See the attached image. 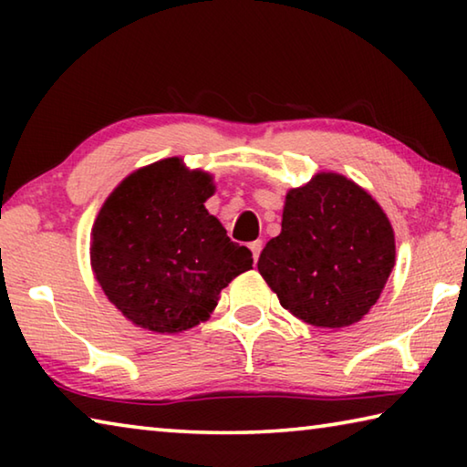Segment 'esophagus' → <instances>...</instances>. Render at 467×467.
I'll return each instance as SVG.
<instances>
[{
	"instance_id": "obj_1",
	"label": "esophagus",
	"mask_w": 467,
	"mask_h": 467,
	"mask_svg": "<svg viewBox=\"0 0 467 467\" xmlns=\"http://www.w3.org/2000/svg\"><path fill=\"white\" fill-rule=\"evenodd\" d=\"M262 247H264V243L262 241H253V243H249V249H251V253H253V259H259V253H262Z\"/></svg>"
}]
</instances>
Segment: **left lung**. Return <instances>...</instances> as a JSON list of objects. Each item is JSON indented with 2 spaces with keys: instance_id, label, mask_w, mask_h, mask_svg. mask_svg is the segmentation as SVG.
<instances>
[{
  "instance_id": "left-lung-1",
  "label": "left lung",
  "mask_w": 467,
  "mask_h": 467,
  "mask_svg": "<svg viewBox=\"0 0 467 467\" xmlns=\"http://www.w3.org/2000/svg\"><path fill=\"white\" fill-rule=\"evenodd\" d=\"M395 265V236L373 197L337 172L286 193L282 233L257 270L280 305L315 327H348L370 311Z\"/></svg>"
}]
</instances>
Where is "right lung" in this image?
<instances>
[{"instance_id":"right-lung-1","label":"right lung","mask_w":467,"mask_h":467,"mask_svg":"<svg viewBox=\"0 0 467 467\" xmlns=\"http://www.w3.org/2000/svg\"><path fill=\"white\" fill-rule=\"evenodd\" d=\"M212 177L164 158L131 172L102 203L90 264L107 298L133 326L179 334L210 317L220 290L251 270L247 247L205 210Z\"/></svg>"}]
</instances>
